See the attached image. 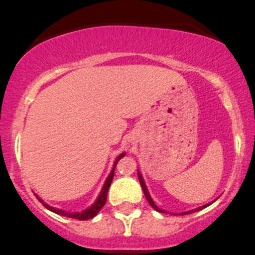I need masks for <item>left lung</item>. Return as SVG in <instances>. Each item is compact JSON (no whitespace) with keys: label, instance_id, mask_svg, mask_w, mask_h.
Segmentation results:
<instances>
[{"label":"left lung","instance_id":"1","mask_svg":"<svg viewBox=\"0 0 255 255\" xmlns=\"http://www.w3.org/2000/svg\"><path fill=\"white\" fill-rule=\"evenodd\" d=\"M137 177H139V181H140V184H141V188H142V191H144V194H145V197H146V199H147V201H148V204L151 205L152 207H153L154 210H156V211H158V212H163V213H165V211L164 210H162V209H159V207L157 206L156 204H154V201L152 200V198H151V195H150V193H148V191H147V187H146V184H145V181H144V178H142V176H141V174H140L139 171H137ZM209 205H211V203L210 204H206V205H204V206H200V207H198V209H195V210H191V211H187V212H182V213H178V215L180 216H183V215H187V213H192V212H194V211H199V210H203V209H205V207H207L209 206Z\"/></svg>","mask_w":255,"mask_h":255}]
</instances>
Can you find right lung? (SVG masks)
I'll return each mask as SVG.
<instances>
[{
  "label": "right lung",
  "mask_w": 255,
  "mask_h": 255,
  "mask_svg": "<svg viewBox=\"0 0 255 255\" xmlns=\"http://www.w3.org/2000/svg\"><path fill=\"white\" fill-rule=\"evenodd\" d=\"M126 156V152H124V153H121L120 156L116 158V160L114 162V166H113V170H111V172L109 174V176L107 177V180H105L104 182V186L103 188H102L101 193H99L98 198L96 199V201L93 203L92 205H91L90 207H87L86 210H84V211L81 212H67V211H63V210H60V209H55V207L50 206V205L45 204L44 201L40 199L39 197L37 195V198L39 199V201L42 203L44 206L46 207L48 210H50L51 212L54 213H57V215H61V216H66V217H69V218H74V219H79V221H87V219H91L95 217L97 213L101 211L102 207L104 206L105 201H107V195H108V191H109V187L111 182H113V177H114V171H115V166L116 164H118V162L120 159H121L122 157Z\"/></svg>",
  "instance_id": "right-lung-1"
}]
</instances>
